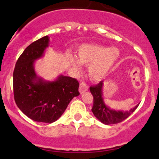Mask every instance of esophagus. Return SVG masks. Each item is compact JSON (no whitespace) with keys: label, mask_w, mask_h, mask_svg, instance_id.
<instances>
[{"label":"esophagus","mask_w":159,"mask_h":159,"mask_svg":"<svg viewBox=\"0 0 159 159\" xmlns=\"http://www.w3.org/2000/svg\"><path fill=\"white\" fill-rule=\"evenodd\" d=\"M87 90H88V85L87 84L84 83V82H82V83L80 84L79 87V92L81 93H84L86 92Z\"/></svg>","instance_id":"obj_1"}]
</instances>
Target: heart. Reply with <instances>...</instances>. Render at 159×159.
<instances>
[{"mask_svg": "<svg viewBox=\"0 0 159 159\" xmlns=\"http://www.w3.org/2000/svg\"><path fill=\"white\" fill-rule=\"evenodd\" d=\"M120 57L116 48L98 45H84L78 51V60L70 57L69 61L76 68L79 63L88 66L89 77L93 81H101L108 75Z\"/></svg>", "mask_w": 159, "mask_h": 159, "instance_id": "b5f03b06", "label": "heart"}]
</instances>
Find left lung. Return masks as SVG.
<instances>
[{
  "instance_id": "obj_1",
  "label": "left lung",
  "mask_w": 159,
  "mask_h": 159,
  "mask_svg": "<svg viewBox=\"0 0 159 159\" xmlns=\"http://www.w3.org/2000/svg\"><path fill=\"white\" fill-rule=\"evenodd\" d=\"M103 81H100L97 85L91 86L90 90L93 96V105L92 107V112L100 122L105 124H116L121 123L124 120L129 117L136 110L139 104L135 107L128 111H115L106 106L102 98Z\"/></svg>"
}]
</instances>
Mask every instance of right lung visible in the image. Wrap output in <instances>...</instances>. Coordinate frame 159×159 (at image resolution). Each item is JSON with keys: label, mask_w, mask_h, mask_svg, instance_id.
Masks as SVG:
<instances>
[{"label": "right lung", "mask_w": 159, "mask_h": 159, "mask_svg": "<svg viewBox=\"0 0 159 159\" xmlns=\"http://www.w3.org/2000/svg\"><path fill=\"white\" fill-rule=\"evenodd\" d=\"M45 36L25 49L13 72L14 99L22 112L36 122L52 123L64 113L71 100L79 95L75 78L60 75L55 81H46L36 75L34 62L43 56L48 46Z\"/></svg>", "instance_id": "obj_1"}]
</instances>
